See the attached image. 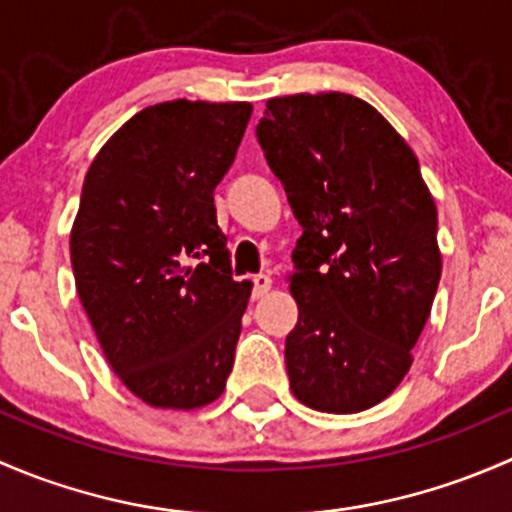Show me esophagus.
Returning a JSON list of instances; mask_svg holds the SVG:
<instances>
[{"instance_id": "1", "label": "esophagus", "mask_w": 512, "mask_h": 512, "mask_svg": "<svg viewBox=\"0 0 512 512\" xmlns=\"http://www.w3.org/2000/svg\"><path fill=\"white\" fill-rule=\"evenodd\" d=\"M270 289H272V277L270 275H255V277H252V297H255V299L265 297Z\"/></svg>"}]
</instances>
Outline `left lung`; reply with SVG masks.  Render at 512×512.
<instances>
[{
	"label": "left lung",
	"instance_id": "1",
	"mask_svg": "<svg viewBox=\"0 0 512 512\" xmlns=\"http://www.w3.org/2000/svg\"><path fill=\"white\" fill-rule=\"evenodd\" d=\"M257 141L302 225L289 389L314 411L359 414L414 361L441 280L436 203L409 143L356 96L270 98Z\"/></svg>",
	"mask_w": 512,
	"mask_h": 512
}]
</instances>
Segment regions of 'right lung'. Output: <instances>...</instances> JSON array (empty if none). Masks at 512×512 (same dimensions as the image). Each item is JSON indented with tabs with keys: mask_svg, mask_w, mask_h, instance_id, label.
<instances>
[{
	"mask_svg": "<svg viewBox=\"0 0 512 512\" xmlns=\"http://www.w3.org/2000/svg\"><path fill=\"white\" fill-rule=\"evenodd\" d=\"M250 116L247 101L156 103L86 173L71 227L76 292L111 369L153 409L213 404L232 371L252 285L232 280L213 190Z\"/></svg>",
	"mask_w": 512,
	"mask_h": 512,
	"instance_id": "1",
	"label": "right lung"
}]
</instances>
